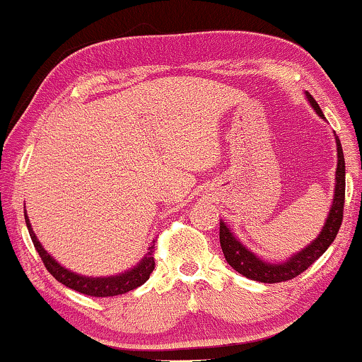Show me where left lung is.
<instances>
[{
    "label": "left lung",
    "mask_w": 362,
    "mask_h": 362,
    "mask_svg": "<svg viewBox=\"0 0 362 362\" xmlns=\"http://www.w3.org/2000/svg\"><path fill=\"white\" fill-rule=\"evenodd\" d=\"M306 98L313 110L319 115V118L326 119L316 100H314L309 93H306ZM334 139L337 148L334 196H332V204L329 211H327V218L321 233H319L306 247L294 252V255L289 256L286 261L271 262L261 259V257L255 255L251 250H247V247L234 236V233L229 229L228 224L224 221H219V243H221V250L224 252L228 264L231 266L234 271H238L239 274L246 276V278H250L252 281H259V283H283V281H289L296 278V276L304 273L314 261L325 255L327 247L331 246V243L334 241L337 236V231H339L342 223V209H344L346 164L341 141L336 134Z\"/></svg>",
    "instance_id": "1"
}]
</instances>
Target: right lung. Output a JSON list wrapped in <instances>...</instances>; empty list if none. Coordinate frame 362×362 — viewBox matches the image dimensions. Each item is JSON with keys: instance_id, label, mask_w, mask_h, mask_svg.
<instances>
[{"instance_id": "obj_1", "label": "right lung", "mask_w": 362, "mask_h": 362, "mask_svg": "<svg viewBox=\"0 0 362 362\" xmlns=\"http://www.w3.org/2000/svg\"><path fill=\"white\" fill-rule=\"evenodd\" d=\"M25 221L26 228L30 231L31 241L35 244L37 255H40L41 259H43L46 269L49 271V274L53 276L56 281H59L61 284H64L69 289L78 291V293L93 296V298H110V296H118L124 294L128 291H133L138 288V286L144 284L149 279V274L153 273L154 269V244L148 247V252L143 256L138 264L131 267V269L124 271V273L115 274V276H98V278H93V276H83L78 273H73L68 267L61 266L58 261L54 259L53 256L49 255L48 251L41 246V243L37 241L35 231H33L30 218L25 213Z\"/></svg>"}]
</instances>
